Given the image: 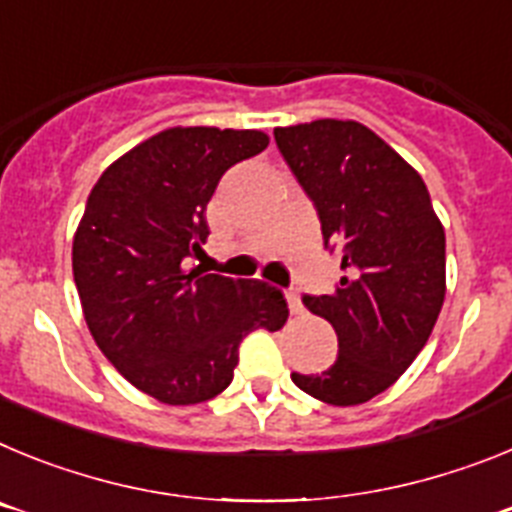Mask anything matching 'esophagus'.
<instances>
[{
  "instance_id": "esophagus-1",
  "label": "esophagus",
  "mask_w": 512,
  "mask_h": 512,
  "mask_svg": "<svg viewBox=\"0 0 512 512\" xmlns=\"http://www.w3.org/2000/svg\"><path fill=\"white\" fill-rule=\"evenodd\" d=\"M287 305H289V312H292V315H302V312H305V307H302L297 292H287Z\"/></svg>"
}]
</instances>
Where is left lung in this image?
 <instances>
[{
  "mask_svg": "<svg viewBox=\"0 0 512 512\" xmlns=\"http://www.w3.org/2000/svg\"><path fill=\"white\" fill-rule=\"evenodd\" d=\"M274 138L318 207L325 246L343 256L336 292L305 297L336 328L338 359L292 382L336 408L361 405L431 338L446 297V233L418 171L361 122L325 117L274 128Z\"/></svg>",
  "mask_w": 512,
  "mask_h": 512,
  "instance_id": "1",
  "label": "left lung"
}]
</instances>
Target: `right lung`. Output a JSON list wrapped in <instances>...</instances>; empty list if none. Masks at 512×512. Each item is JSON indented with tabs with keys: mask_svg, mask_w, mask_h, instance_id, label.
Masks as SVG:
<instances>
[{
	"mask_svg": "<svg viewBox=\"0 0 512 512\" xmlns=\"http://www.w3.org/2000/svg\"><path fill=\"white\" fill-rule=\"evenodd\" d=\"M266 146L261 130L166 128L89 192L71 248L84 320L117 372L158 402L212 400L233 382L243 338L287 323L277 287L187 269L210 235L220 176Z\"/></svg>",
	"mask_w": 512,
	"mask_h": 512,
	"instance_id": "right-lung-1",
	"label": "right lung"
}]
</instances>
